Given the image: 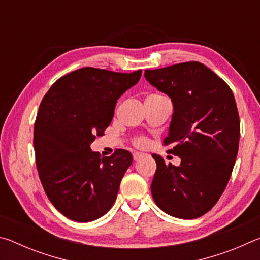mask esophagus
Returning <instances> with one entry per match:
<instances>
[{"mask_svg": "<svg viewBox=\"0 0 260 260\" xmlns=\"http://www.w3.org/2000/svg\"><path fill=\"white\" fill-rule=\"evenodd\" d=\"M144 156V153H142V152H134L133 153V159L134 160H139V159H141V158H142Z\"/></svg>", "mask_w": 260, "mask_h": 260, "instance_id": "1", "label": "esophagus"}]
</instances>
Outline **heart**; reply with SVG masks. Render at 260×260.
<instances>
[{"instance_id": "b5f03b06", "label": "heart", "mask_w": 260, "mask_h": 260, "mask_svg": "<svg viewBox=\"0 0 260 260\" xmlns=\"http://www.w3.org/2000/svg\"><path fill=\"white\" fill-rule=\"evenodd\" d=\"M151 96H160V95H151ZM133 143L135 144L136 147H144V146H146V143H147V140L142 138V136H138V138H135L133 140Z\"/></svg>"}]
</instances>
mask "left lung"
<instances>
[{"mask_svg": "<svg viewBox=\"0 0 260 260\" xmlns=\"http://www.w3.org/2000/svg\"><path fill=\"white\" fill-rule=\"evenodd\" d=\"M144 77L172 100L174 112L162 146L181 158L174 166L152 153L157 164L153 201L175 218L202 217L222 195L239 151L234 95L221 78L199 61L146 70Z\"/></svg>", "mask_w": 260, "mask_h": 260, "instance_id": "obj_1", "label": "left lung"}]
</instances>
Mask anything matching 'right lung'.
<instances>
[{"label": "right lung", "instance_id": "1", "mask_svg": "<svg viewBox=\"0 0 260 260\" xmlns=\"http://www.w3.org/2000/svg\"><path fill=\"white\" fill-rule=\"evenodd\" d=\"M141 73L83 68L59 78L42 99L34 124L35 162L48 199L67 218L93 221L116 201L132 153L116 149L100 158L89 144L104 135L117 100Z\"/></svg>", "mask_w": 260, "mask_h": 260}]
</instances>
